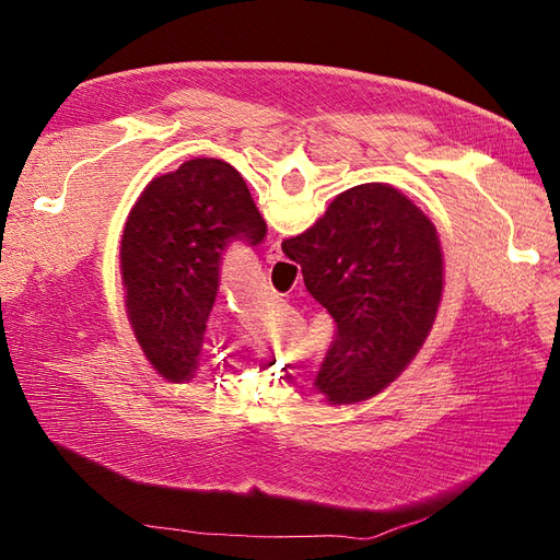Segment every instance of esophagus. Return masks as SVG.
Here are the masks:
<instances>
[{
    "instance_id": "34e87169",
    "label": "esophagus",
    "mask_w": 560,
    "mask_h": 560,
    "mask_svg": "<svg viewBox=\"0 0 560 560\" xmlns=\"http://www.w3.org/2000/svg\"><path fill=\"white\" fill-rule=\"evenodd\" d=\"M280 259H282L280 243H278V241L270 243V247H268V252H266V261H268V264H276V261H280Z\"/></svg>"
}]
</instances>
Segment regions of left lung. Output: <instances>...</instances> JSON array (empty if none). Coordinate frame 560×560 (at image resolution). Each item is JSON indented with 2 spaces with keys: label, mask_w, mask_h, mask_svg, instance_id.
Instances as JSON below:
<instances>
[{
  "label": "left lung",
  "mask_w": 560,
  "mask_h": 560,
  "mask_svg": "<svg viewBox=\"0 0 560 560\" xmlns=\"http://www.w3.org/2000/svg\"><path fill=\"white\" fill-rule=\"evenodd\" d=\"M264 235L245 179L224 161L191 159L147 184L124 229L121 278L135 338L165 381L196 374L226 245Z\"/></svg>",
  "instance_id": "8db88e82"
}]
</instances>
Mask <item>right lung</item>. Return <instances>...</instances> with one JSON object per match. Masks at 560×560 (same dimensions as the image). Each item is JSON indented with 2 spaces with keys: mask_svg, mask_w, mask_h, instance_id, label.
I'll list each match as a JSON object with an SVG mask.
<instances>
[{
  "mask_svg": "<svg viewBox=\"0 0 560 560\" xmlns=\"http://www.w3.org/2000/svg\"><path fill=\"white\" fill-rule=\"evenodd\" d=\"M282 252L336 322L315 381L319 393L334 406L383 393L425 343L442 301L434 224L395 186L371 182L336 196Z\"/></svg>",
  "mask_w": 560,
  "mask_h": 560,
  "instance_id": "obj_1",
  "label": "right lung"
}]
</instances>
